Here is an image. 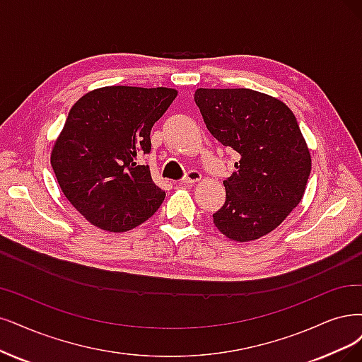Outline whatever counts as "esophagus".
Returning <instances> with one entry per match:
<instances>
[{
	"mask_svg": "<svg viewBox=\"0 0 362 362\" xmlns=\"http://www.w3.org/2000/svg\"><path fill=\"white\" fill-rule=\"evenodd\" d=\"M199 180H202V173L197 171V170H189L188 173H186V176L182 179V183L192 185V183L199 182Z\"/></svg>",
	"mask_w": 362,
	"mask_h": 362,
	"instance_id": "34e87169",
	"label": "esophagus"
}]
</instances>
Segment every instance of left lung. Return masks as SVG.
Here are the masks:
<instances>
[{
  "instance_id": "8db88e82",
  "label": "left lung",
  "mask_w": 362,
  "mask_h": 362,
  "mask_svg": "<svg viewBox=\"0 0 362 362\" xmlns=\"http://www.w3.org/2000/svg\"><path fill=\"white\" fill-rule=\"evenodd\" d=\"M194 100L211 136L238 156L213 223L240 243L272 233L300 204L312 170L296 116L284 101L246 88H199Z\"/></svg>"
}]
</instances>
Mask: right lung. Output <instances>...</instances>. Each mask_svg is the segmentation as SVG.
<instances>
[{
    "instance_id": "1",
    "label": "right lung",
    "mask_w": 362,
    "mask_h": 362,
    "mask_svg": "<svg viewBox=\"0 0 362 362\" xmlns=\"http://www.w3.org/2000/svg\"><path fill=\"white\" fill-rule=\"evenodd\" d=\"M177 90L105 86L80 98L53 144L50 164L65 198L92 225L124 233L149 219L165 192L137 159Z\"/></svg>"
}]
</instances>
